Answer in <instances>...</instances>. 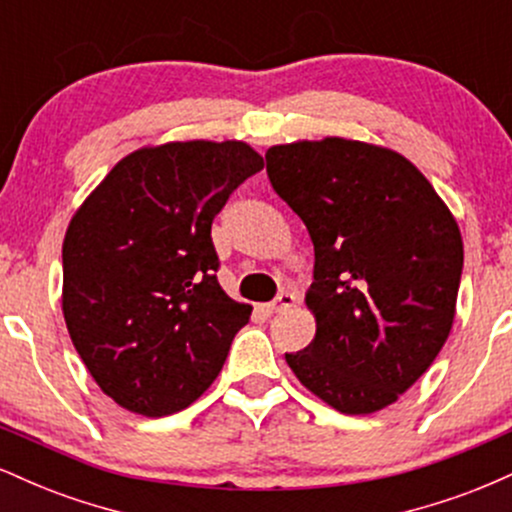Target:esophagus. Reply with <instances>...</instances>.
<instances>
[{
  "instance_id": "1",
  "label": "esophagus",
  "mask_w": 512,
  "mask_h": 512,
  "mask_svg": "<svg viewBox=\"0 0 512 512\" xmlns=\"http://www.w3.org/2000/svg\"><path fill=\"white\" fill-rule=\"evenodd\" d=\"M293 303H296V296L289 291H281L279 296H276L274 301L267 305V313H281V310H289V308H293Z\"/></svg>"
}]
</instances>
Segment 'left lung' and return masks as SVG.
Segmentation results:
<instances>
[{"label":"left lung","mask_w":512,"mask_h":512,"mask_svg":"<svg viewBox=\"0 0 512 512\" xmlns=\"http://www.w3.org/2000/svg\"><path fill=\"white\" fill-rule=\"evenodd\" d=\"M274 192L315 245V339L286 354L296 378L342 414L397 402L448 339L462 236L421 170L383 146L327 137L264 154Z\"/></svg>","instance_id":"left-lung-1"}]
</instances>
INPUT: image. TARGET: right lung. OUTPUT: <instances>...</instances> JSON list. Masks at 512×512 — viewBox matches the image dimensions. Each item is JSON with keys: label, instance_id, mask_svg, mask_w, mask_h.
Segmentation results:
<instances>
[{"label": "right lung", "instance_id": "right-lung-1", "mask_svg": "<svg viewBox=\"0 0 512 512\" xmlns=\"http://www.w3.org/2000/svg\"><path fill=\"white\" fill-rule=\"evenodd\" d=\"M262 156L243 142H170L122 158L69 221L62 313L98 387L166 416L214 383L252 308L219 286L211 221Z\"/></svg>", "mask_w": 512, "mask_h": 512}]
</instances>
